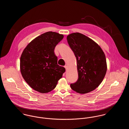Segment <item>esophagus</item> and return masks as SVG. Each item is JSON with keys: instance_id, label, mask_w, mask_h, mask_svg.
I'll return each mask as SVG.
<instances>
[{"instance_id": "34e87169", "label": "esophagus", "mask_w": 129, "mask_h": 129, "mask_svg": "<svg viewBox=\"0 0 129 129\" xmlns=\"http://www.w3.org/2000/svg\"><path fill=\"white\" fill-rule=\"evenodd\" d=\"M64 67H65V68L66 69V70H67L68 68V66H67V65H65V66H64Z\"/></svg>"}]
</instances>
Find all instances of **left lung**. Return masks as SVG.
Here are the masks:
<instances>
[{
    "mask_svg": "<svg viewBox=\"0 0 129 129\" xmlns=\"http://www.w3.org/2000/svg\"><path fill=\"white\" fill-rule=\"evenodd\" d=\"M67 39L76 58L78 74V80L71 87L80 94L91 92L101 84L106 73L104 52L97 43L80 33H72Z\"/></svg>",
    "mask_w": 129,
    "mask_h": 129,
    "instance_id": "1",
    "label": "left lung"
}]
</instances>
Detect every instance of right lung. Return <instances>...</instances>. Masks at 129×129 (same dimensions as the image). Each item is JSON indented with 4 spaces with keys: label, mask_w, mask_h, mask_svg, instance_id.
Returning <instances> with one entry per match:
<instances>
[{
    "label": "right lung",
    "mask_w": 129,
    "mask_h": 129,
    "mask_svg": "<svg viewBox=\"0 0 129 129\" xmlns=\"http://www.w3.org/2000/svg\"><path fill=\"white\" fill-rule=\"evenodd\" d=\"M64 36L49 31L36 37L24 50L20 57V71L32 88L41 93L50 92L65 72L57 64L55 46Z\"/></svg>",
    "instance_id": "obj_1"
}]
</instances>
